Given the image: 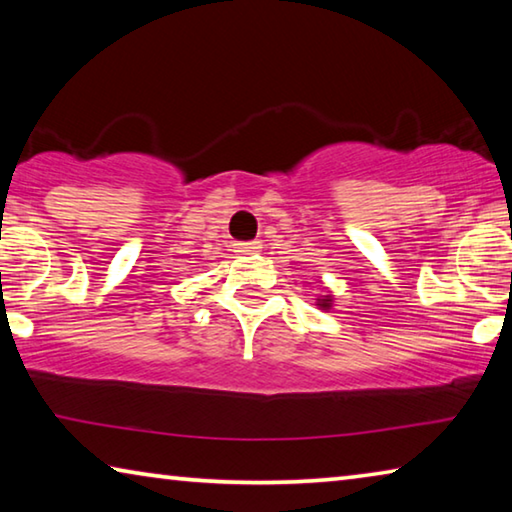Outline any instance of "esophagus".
<instances>
[{
    "label": "esophagus",
    "mask_w": 512,
    "mask_h": 512,
    "mask_svg": "<svg viewBox=\"0 0 512 512\" xmlns=\"http://www.w3.org/2000/svg\"><path fill=\"white\" fill-rule=\"evenodd\" d=\"M262 250V244L259 241H237L235 244V253L239 255H255Z\"/></svg>",
    "instance_id": "esophagus-1"
}]
</instances>
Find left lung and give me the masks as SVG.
I'll list each match as a JSON object with an SVG mask.
<instances>
[{
  "label": "left lung",
  "instance_id": "left-lung-1",
  "mask_svg": "<svg viewBox=\"0 0 512 512\" xmlns=\"http://www.w3.org/2000/svg\"><path fill=\"white\" fill-rule=\"evenodd\" d=\"M320 305H323V307H329V298L325 296V298H320Z\"/></svg>",
  "mask_w": 512,
  "mask_h": 512
}]
</instances>
